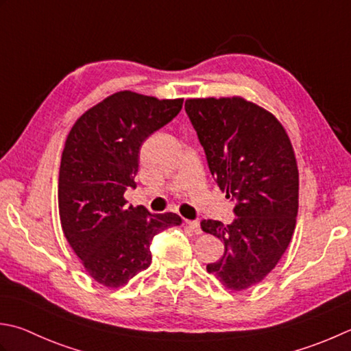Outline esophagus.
I'll return each mask as SVG.
<instances>
[{
  "label": "esophagus",
  "mask_w": 351,
  "mask_h": 351,
  "mask_svg": "<svg viewBox=\"0 0 351 351\" xmlns=\"http://www.w3.org/2000/svg\"><path fill=\"white\" fill-rule=\"evenodd\" d=\"M185 225L189 226V228L195 232V234H201V226H199L197 221H185Z\"/></svg>",
  "instance_id": "1"
}]
</instances>
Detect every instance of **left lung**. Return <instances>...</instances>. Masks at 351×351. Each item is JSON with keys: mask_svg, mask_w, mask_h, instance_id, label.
Segmentation results:
<instances>
[{"mask_svg": "<svg viewBox=\"0 0 351 351\" xmlns=\"http://www.w3.org/2000/svg\"><path fill=\"white\" fill-rule=\"evenodd\" d=\"M185 112L219 189L237 201L232 223L201 222L225 246L207 271L226 289L245 291L277 266L291 243L300 189L292 143L276 115L239 95L189 99Z\"/></svg>", "mask_w": 351, "mask_h": 351, "instance_id": "obj_1", "label": "left lung"}]
</instances>
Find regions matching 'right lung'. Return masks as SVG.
<instances>
[{
  "mask_svg": "<svg viewBox=\"0 0 351 351\" xmlns=\"http://www.w3.org/2000/svg\"><path fill=\"white\" fill-rule=\"evenodd\" d=\"M182 101L114 93L82 114L66 135L58 189L62 231L101 286H125L152 262L154 236L182 223L175 213L150 215L123 196L136 185L143 141L173 120Z\"/></svg>",
  "mask_w": 351,
  "mask_h": 351,
  "instance_id": "right-lung-1",
  "label": "right lung"
}]
</instances>
